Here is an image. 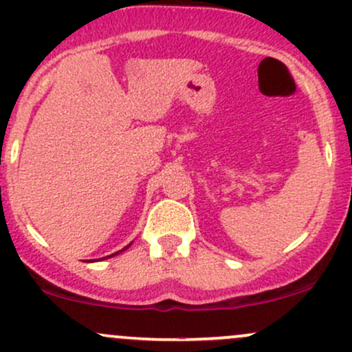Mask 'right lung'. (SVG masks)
Listing matches in <instances>:
<instances>
[{
	"label": "right lung",
	"mask_w": 352,
	"mask_h": 352,
	"mask_svg": "<svg viewBox=\"0 0 352 352\" xmlns=\"http://www.w3.org/2000/svg\"><path fill=\"white\" fill-rule=\"evenodd\" d=\"M129 246H131V243H129L127 246H125V248H122V250H120V252H124V250H127L129 248ZM120 252H116V253H112V254H109V256H116V254H119ZM107 258V256H106Z\"/></svg>",
	"instance_id": "add662e5"
}]
</instances>
